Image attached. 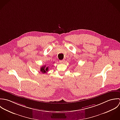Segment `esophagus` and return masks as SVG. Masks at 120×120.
Returning a JSON list of instances; mask_svg holds the SVG:
<instances>
[{"label":"esophagus","mask_w":120,"mask_h":120,"mask_svg":"<svg viewBox=\"0 0 120 120\" xmlns=\"http://www.w3.org/2000/svg\"><path fill=\"white\" fill-rule=\"evenodd\" d=\"M64 62H65V60H64V59L59 61V63H62H62H64Z\"/></svg>","instance_id":"obj_1"}]
</instances>
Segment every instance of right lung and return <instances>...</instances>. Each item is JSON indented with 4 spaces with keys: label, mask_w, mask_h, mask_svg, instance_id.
<instances>
[{
    "label": "right lung",
    "mask_w": 120,
    "mask_h": 120,
    "mask_svg": "<svg viewBox=\"0 0 120 120\" xmlns=\"http://www.w3.org/2000/svg\"><path fill=\"white\" fill-rule=\"evenodd\" d=\"M49 69V67H46V65H44L41 67L40 71L44 74V73H45L48 72Z\"/></svg>",
    "instance_id": "1"
}]
</instances>
